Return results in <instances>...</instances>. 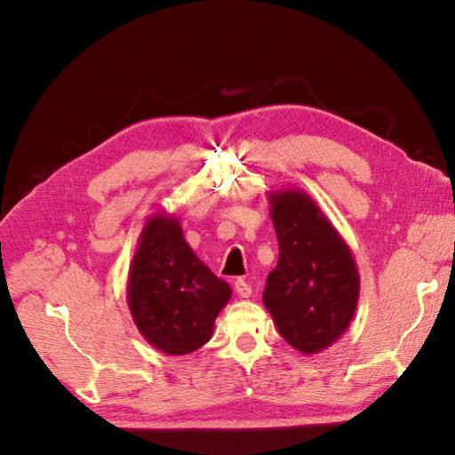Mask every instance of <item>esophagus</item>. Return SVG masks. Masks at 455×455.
I'll use <instances>...</instances> for the list:
<instances>
[{
  "instance_id": "1",
  "label": "esophagus",
  "mask_w": 455,
  "mask_h": 455,
  "mask_svg": "<svg viewBox=\"0 0 455 455\" xmlns=\"http://www.w3.org/2000/svg\"><path fill=\"white\" fill-rule=\"evenodd\" d=\"M235 292L241 296V298H251L252 296V286L246 283L244 279H237L235 281Z\"/></svg>"
}]
</instances>
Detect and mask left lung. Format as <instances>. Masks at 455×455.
<instances>
[{"mask_svg": "<svg viewBox=\"0 0 455 455\" xmlns=\"http://www.w3.org/2000/svg\"><path fill=\"white\" fill-rule=\"evenodd\" d=\"M279 261L266 281L264 306L291 346L315 355L349 328L361 279L353 252L306 191H269Z\"/></svg>", "mask_w": 455, "mask_h": 455, "instance_id": "8db88e82", "label": "left lung"}]
</instances>
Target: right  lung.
Wrapping results in <instances>:
<instances>
[{"label": "right lung", "mask_w": 455, "mask_h": 455, "mask_svg": "<svg viewBox=\"0 0 455 455\" xmlns=\"http://www.w3.org/2000/svg\"><path fill=\"white\" fill-rule=\"evenodd\" d=\"M229 298V284L191 251L178 218L164 211L149 216L127 281L132 321L149 346L171 356L197 351Z\"/></svg>", "instance_id": "add662e5"}]
</instances>
